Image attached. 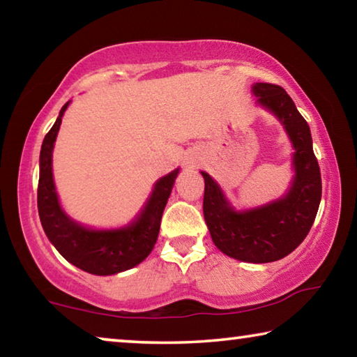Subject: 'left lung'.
Masks as SVG:
<instances>
[{
  "label": "left lung",
  "instance_id": "obj_1",
  "mask_svg": "<svg viewBox=\"0 0 357 357\" xmlns=\"http://www.w3.org/2000/svg\"><path fill=\"white\" fill-rule=\"evenodd\" d=\"M258 102L273 112L291 138L296 176L285 197L259 208L234 211L208 173L204 178L203 214L217 249L247 263H271L291 253L309 234L321 202V173L312 148L307 121L285 89L255 83Z\"/></svg>",
  "mask_w": 357,
  "mask_h": 357
}]
</instances>
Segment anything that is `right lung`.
Returning <instances> with one entry per match:
<instances>
[{
	"label": "right lung",
	"mask_w": 357,
	"mask_h": 357,
	"mask_svg": "<svg viewBox=\"0 0 357 357\" xmlns=\"http://www.w3.org/2000/svg\"><path fill=\"white\" fill-rule=\"evenodd\" d=\"M68 104L42 142L39 157L38 209L42 228L56 250L77 268L110 275L134 268L146 258L159 236L160 219L179 170L157 181L148 203L135 220L112 229H93L69 219L59 206L52 173V151Z\"/></svg>",
	"instance_id": "obj_1"
}]
</instances>
